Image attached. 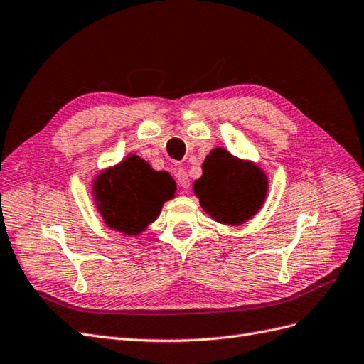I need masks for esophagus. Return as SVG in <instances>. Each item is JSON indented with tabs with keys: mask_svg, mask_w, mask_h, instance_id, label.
I'll list each match as a JSON object with an SVG mask.
<instances>
[{
	"mask_svg": "<svg viewBox=\"0 0 364 364\" xmlns=\"http://www.w3.org/2000/svg\"><path fill=\"white\" fill-rule=\"evenodd\" d=\"M174 176H176V181H178V183L182 186L183 190L190 188V178H188V174H186V171L183 168L176 170Z\"/></svg>",
	"mask_w": 364,
	"mask_h": 364,
	"instance_id": "esophagus-1",
	"label": "esophagus"
}]
</instances>
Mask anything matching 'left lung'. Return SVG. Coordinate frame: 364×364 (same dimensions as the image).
<instances>
[{
  "instance_id": "1",
  "label": "left lung",
  "mask_w": 364,
  "mask_h": 364,
  "mask_svg": "<svg viewBox=\"0 0 364 364\" xmlns=\"http://www.w3.org/2000/svg\"><path fill=\"white\" fill-rule=\"evenodd\" d=\"M194 193L215 222L241 225L258 213L266 199L267 179L253 164L215 149L203 162V174L194 182Z\"/></svg>"
}]
</instances>
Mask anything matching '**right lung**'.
I'll return each mask as SVG.
<instances>
[{
    "mask_svg": "<svg viewBox=\"0 0 364 364\" xmlns=\"http://www.w3.org/2000/svg\"><path fill=\"white\" fill-rule=\"evenodd\" d=\"M98 209L109 228L136 235L159 215L176 193V182L135 155L105 171L94 183Z\"/></svg>",
    "mask_w": 364,
    "mask_h": 364,
    "instance_id": "obj_1",
    "label": "right lung"
}]
</instances>
